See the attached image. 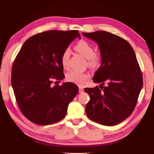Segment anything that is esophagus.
<instances>
[{
    "instance_id": "esophagus-1",
    "label": "esophagus",
    "mask_w": 154,
    "mask_h": 154,
    "mask_svg": "<svg viewBox=\"0 0 154 154\" xmlns=\"http://www.w3.org/2000/svg\"><path fill=\"white\" fill-rule=\"evenodd\" d=\"M83 91H84L83 88L82 87H79V93H83Z\"/></svg>"
}]
</instances>
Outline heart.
<instances>
[{"mask_svg": "<svg viewBox=\"0 0 154 154\" xmlns=\"http://www.w3.org/2000/svg\"><path fill=\"white\" fill-rule=\"evenodd\" d=\"M75 50L80 55L87 60V64L92 68L99 67L101 63V57L99 54L94 53V47L89 42L86 40H80L75 45ZM71 51L69 49H66L63 52L61 56V65L63 68L67 69L69 66V59L70 57ZM89 74L81 73L77 71H72L66 75V79L69 82L73 83L79 85H83L85 81L89 78Z\"/></svg>", "mask_w": 154, "mask_h": 154, "instance_id": "1", "label": "heart"}]
</instances>
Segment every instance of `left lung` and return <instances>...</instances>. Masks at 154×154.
Listing matches in <instances>:
<instances>
[{"mask_svg":"<svg viewBox=\"0 0 154 154\" xmlns=\"http://www.w3.org/2000/svg\"><path fill=\"white\" fill-rule=\"evenodd\" d=\"M83 35L98 44L101 65L93 76L100 88H86L89 102L87 116L104 126H114L126 119L135 109L143 86V77L135 52L126 40L105 31ZM107 83L106 87L102 85Z\"/></svg>","mask_w":154,"mask_h":154,"instance_id":"1","label":"left lung"}]
</instances>
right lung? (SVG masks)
Returning a JSON list of instances; mask_svg holds the SVG:
<instances>
[{
	"instance_id": "1",
	"label": "right lung",
	"mask_w": 154,
	"mask_h": 154,
	"mask_svg": "<svg viewBox=\"0 0 154 154\" xmlns=\"http://www.w3.org/2000/svg\"><path fill=\"white\" fill-rule=\"evenodd\" d=\"M77 37L78 30H50L28 38L13 63L11 84L19 109L38 125L64 119L69 104L79 92L72 83L53 86L52 79L64 78L61 56Z\"/></svg>"
}]
</instances>
